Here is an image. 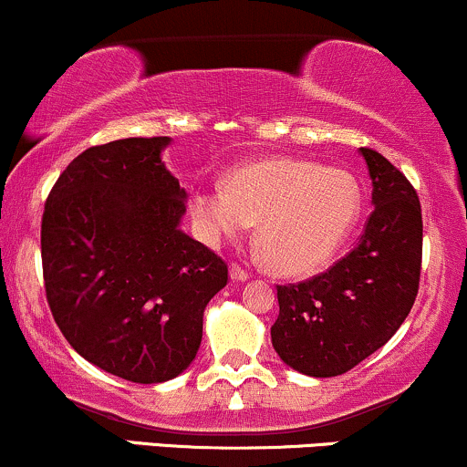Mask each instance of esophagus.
<instances>
[{
    "mask_svg": "<svg viewBox=\"0 0 467 467\" xmlns=\"http://www.w3.org/2000/svg\"><path fill=\"white\" fill-rule=\"evenodd\" d=\"M230 278H233V281H248L250 272L245 270L244 265L233 264V265H230Z\"/></svg>",
    "mask_w": 467,
    "mask_h": 467,
    "instance_id": "esophagus-1",
    "label": "esophagus"
}]
</instances>
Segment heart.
Masks as SVG:
<instances>
[{
	"instance_id": "b5f03b06",
	"label": "heart",
	"mask_w": 467,
	"mask_h": 467,
	"mask_svg": "<svg viewBox=\"0 0 467 467\" xmlns=\"http://www.w3.org/2000/svg\"><path fill=\"white\" fill-rule=\"evenodd\" d=\"M191 215L203 237H239L256 224V245L281 275L323 267L360 215V191L349 173L318 162L272 158L233 171L226 184H200Z\"/></svg>"
}]
</instances>
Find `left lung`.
<instances>
[{"label": "left lung", "instance_id": "obj_1", "mask_svg": "<svg viewBox=\"0 0 467 467\" xmlns=\"http://www.w3.org/2000/svg\"><path fill=\"white\" fill-rule=\"evenodd\" d=\"M373 211L349 254L329 270L276 285L272 345L312 378L351 371L384 347L417 298L421 275V203L415 186L382 153L362 147Z\"/></svg>", "mask_w": 467, "mask_h": 467}]
</instances>
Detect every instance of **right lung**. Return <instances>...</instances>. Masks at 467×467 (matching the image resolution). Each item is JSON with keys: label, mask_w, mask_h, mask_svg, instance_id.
Returning <instances> with one entry per match:
<instances>
[{"label": "right lung", "mask_w": 467, "mask_h": 467, "mask_svg": "<svg viewBox=\"0 0 467 467\" xmlns=\"http://www.w3.org/2000/svg\"><path fill=\"white\" fill-rule=\"evenodd\" d=\"M166 136L85 149L41 217L44 287L55 323L88 362L127 382H166L192 362L203 309L228 265L184 234L186 192L164 169Z\"/></svg>", "instance_id": "right-lung-1"}]
</instances>
